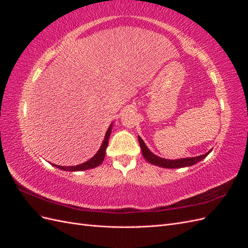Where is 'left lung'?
Instances as JSON below:
<instances>
[{"label": "left lung", "mask_w": 248, "mask_h": 248, "mask_svg": "<svg viewBox=\"0 0 248 248\" xmlns=\"http://www.w3.org/2000/svg\"><path fill=\"white\" fill-rule=\"evenodd\" d=\"M139 142L141 149L142 156L145 157V159L151 164H154V166L161 167L164 169H180V168L193 166V164H196L199 161L206 158V157L209 155V153L212 151L211 149L209 150L207 153L200 156H196V157H186V158H180V159H166V158H161V157L157 156L150 151L140 137H139Z\"/></svg>", "instance_id": "obj_1"}]
</instances>
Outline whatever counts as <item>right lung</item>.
<instances>
[{
  "mask_svg": "<svg viewBox=\"0 0 248 248\" xmlns=\"http://www.w3.org/2000/svg\"><path fill=\"white\" fill-rule=\"evenodd\" d=\"M112 124L111 123L108 127V129L106 132V137H104V140L102 141V144L99 148L98 151L97 153L92 157V158H90L89 160H87L84 163H80L78 166H71V167H62V166H57V164H52V166L56 167L59 170H67V171H80V170H87L90 169H94L96 167L100 166L102 163V161L104 160V157H106V151H107V148L108 146V139L110 136V132L112 129Z\"/></svg>",
  "mask_w": 248,
  "mask_h": 248,
  "instance_id": "right-lung-1",
  "label": "right lung"
}]
</instances>
